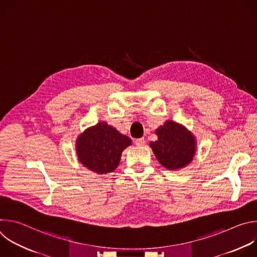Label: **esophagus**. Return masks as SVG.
<instances>
[{
  "mask_svg": "<svg viewBox=\"0 0 257 257\" xmlns=\"http://www.w3.org/2000/svg\"><path fill=\"white\" fill-rule=\"evenodd\" d=\"M144 143H145V140H144L143 137L142 138H138V139L135 140V144L138 145V146H142V145H144Z\"/></svg>",
  "mask_w": 257,
  "mask_h": 257,
  "instance_id": "esophagus-1",
  "label": "esophagus"
}]
</instances>
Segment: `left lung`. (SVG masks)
<instances>
[{
	"mask_svg": "<svg viewBox=\"0 0 257 257\" xmlns=\"http://www.w3.org/2000/svg\"><path fill=\"white\" fill-rule=\"evenodd\" d=\"M158 140L151 142L159 163L170 171H177L192 163L196 151V137L184 125L168 120L156 131Z\"/></svg>",
	"mask_w": 257,
	"mask_h": 257,
	"instance_id": "8db88e82",
	"label": "left lung"
}]
</instances>
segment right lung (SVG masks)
I'll use <instances>...</instances> for the list:
<instances>
[{
  "instance_id": "1",
  "label": "right lung",
  "mask_w": 257,
  "mask_h": 257,
  "mask_svg": "<svg viewBox=\"0 0 257 257\" xmlns=\"http://www.w3.org/2000/svg\"><path fill=\"white\" fill-rule=\"evenodd\" d=\"M132 140L106 122H98L77 136L75 150L78 161L98 175L114 172L121 161L123 151Z\"/></svg>"
}]
</instances>
